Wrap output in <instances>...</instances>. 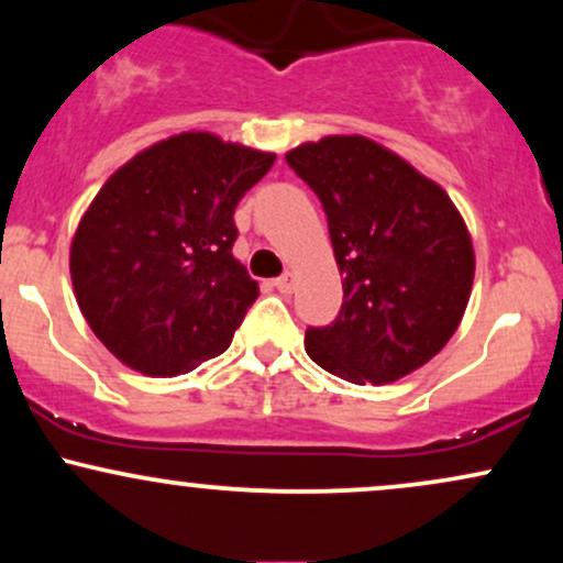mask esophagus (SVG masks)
Here are the masks:
<instances>
[{
    "label": "esophagus",
    "instance_id": "obj_1",
    "mask_svg": "<svg viewBox=\"0 0 563 563\" xmlns=\"http://www.w3.org/2000/svg\"><path fill=\"white\" fill-rule=\"evenodd\" d=\"M296 286V275L294 273H283L280 277H275V288L280 290V294H290Z\"/></svg>",
    "mask_w": 563,
    "mask_h": 563
}]
</instances>
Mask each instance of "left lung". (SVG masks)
Here are the masks:
<instances>
[{
    "label": "left lung",
    "instance_id": "obj_1",
    "mask_svg": "<svg viewBox=\"0 0 563 563\" xmlns=\"http://www.w3.org/2000/svg\"><path fill=\"white\" fill-rule=\"evenodd\" d=\"M286 161L320 198L344 275L339 318L307 328L309 357L352 384H389L429 363L474 283V245L448 192L360 134L307 142Z\"/></svg>",
    "mask_w": 563,
    "mask_h": 563
}]
</instances>
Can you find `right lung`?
Segmentation results:
<instances>
[{
    "mask_svg": "<svg viewBox=\"0 0 563 563\" xmlns=\"http://www.w3.org/2000/svg\"><path fill=\"white\" fill-rule=\"evenodd\" d=\"M273 164V153L185 132L100 187L70 243V280L121 363L179 376L230 346L260 296L232 256V214Z\"/></svg>",
    "mask_w": 563,
    "mask_h": 563,
    "instance_id": "1",
    "label": "right lung"
}]
</instances>
